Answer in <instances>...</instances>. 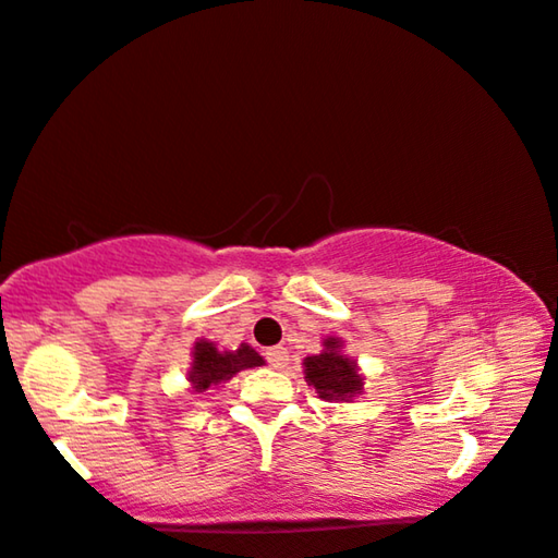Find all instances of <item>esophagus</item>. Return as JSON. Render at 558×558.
Here are the masks:
<instances>
[{
	"mask_svg": "<svg viewBox=\"0 0 558 558\" xmlns=\"http://www.w3.org/2000/svg\"><path fill=\"white\" fill-rule=\"evenodd\" d=\"M288 359H290V354H288L286 347L266 349V362L272 366V369H286Z\"/></svg>",
	"mask_w": 558,
	"mask_h": 558,
	"instance_id": "1",
	"label": "esophagus"
}]
</instances>
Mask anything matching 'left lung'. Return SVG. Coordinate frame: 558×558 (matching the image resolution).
I'll list each match as a JSON object with an SVG mask.
<instances>
[{"mask_svg": "<svg viewBox=\"0 0 558 558\" xmlns=\"http://www.w3.org/2000/svg\"><path fill=\"white\" fill-rule=\"evenodd\" d=\"M339 349L342 342L329 337L323 354L305 359V379L325 401H349L354 393H362L364 386L362 376L356 374V362L347 359Z\"/></svg>", "mask_w": 558, "mask_h": 558, "instance_id": "8db88e82", "label": "left lung"}]
</instances>
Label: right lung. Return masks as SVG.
Masks as SVG:
<instances>
[{
	"instance_id": "obj_1",
	"label": "right lung",
	"mask_w": 558,
	"mask_h": 558,
	"mask_svg": "<svg viewBox=\"0 0 558 558\" xmlns=\"http://www.w3.org/2000/svg\"><path fill=\"white\" fill-rule=\"evenodd\" d=\"M260 364L263 359L248 344H241L235 352H219L211 342L202 339V342L194 344V362L192 372H189V381L194 384L196 391H206L219 381L231 379L235 372L253 369V366Z\"/></svg>"
}]
</instances>
